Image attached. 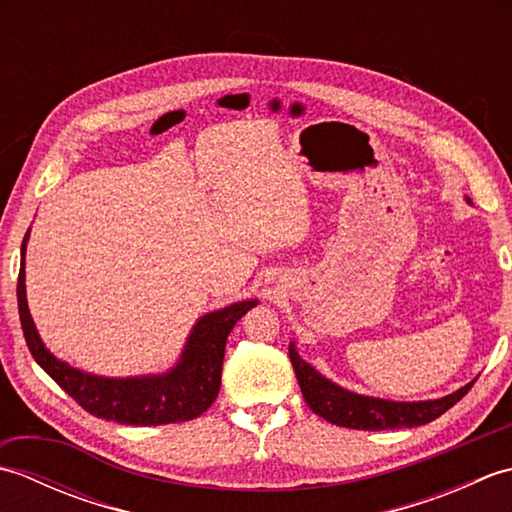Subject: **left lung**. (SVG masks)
<instances>
[{
	"label": "left lung",
	"mask_w": 512,
	"mask_h": 512,
	"mask_svg": "<svg viewBox=\"0 0 512 512\" xmlns=\"http://www.w3.org/2000/svg\"><path fill=\"white\" fill-rule=\"evenodd\" d=\"M290 363L295 367L303 400L308 407L336 427L363 429V431H385V429H402V427H420L431 420L440 418L444 411H449L455 402L469 394L475 380L460 387L453 394L438 400H418V402H396L372 396H361L354 391H347L332 380L321 376L317 369L308 365L297 354L295 343L288 347Z\"/></svg>",
	"instance_id": "1"
}]
</instances>
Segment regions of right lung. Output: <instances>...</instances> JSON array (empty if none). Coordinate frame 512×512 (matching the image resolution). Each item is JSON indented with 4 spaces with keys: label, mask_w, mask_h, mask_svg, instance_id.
<instances>
[{
    "label": "right lung",
    "mask_w": 512,
    "mask_h": 512,
    "mask_svg": "<svg viewBox=\"0 0 512 512\" xmlns=\"http://www.w3.org/2000/svg\"><path fill=\"white\" fill-rule=\"evenodd\" d=\"M28 235L30 231L24 237V244H21V268L17 279L21 330H24L32 358L65 394L72 396L96 418L134 424V427L193 420L213 405V400L220 394L228 334L250 308L257 306V299L239 301L233 306L204 314L193 325L180 361L165 374L136 378H103L85 374L81 369L59 361L39 339L26 301L24 262Z\"/></svg>",
    "instance_id": "obj_1"
}]
</instances>
